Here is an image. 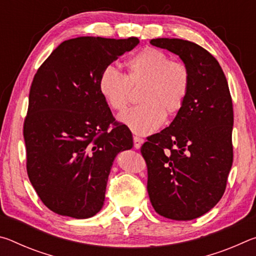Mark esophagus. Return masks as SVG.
<instances>
[{"instance_id":"1","label":"esophagus","mask_w":256,"mask_h":256,"mask_svg":"<svg viewBox=\"0 0 256 256\" xmlns=\"http://www.w3.org/2000/svg\"><path fill=\"white\" fill-rule=\"evenodd\" d=\"M133 144H134V148L136 149H138L141 146V144H144V138H138L136 136H133Z\"/></svg>"}]
</instances>
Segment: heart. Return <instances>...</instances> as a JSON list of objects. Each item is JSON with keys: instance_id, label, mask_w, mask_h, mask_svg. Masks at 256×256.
<instances>
[{"instance_id": "obj_1", "label": "heart", "mask_w": 256, "mask_h": 256, "mask_svg": "<svg viewBox=\"0 0 256 256\" xmlns=\"http://www.w3.org/2000/svg\"><path fill=\"white\" fill-rule=\"evenodd\" d=\"M125 73L108 66L98 78V90L112 110L123 112L130 104L131 88L142 84L141 104L126 110L120 120L134 133L146 136L184 106L190 74L182 60H170L162 50L144 47L124 62Z\"/></svg>"}]
</instances>
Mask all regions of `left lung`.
<instances>
[{
  "mask_svg": "<svg viewBox=\"0 0 256 256\" xmlns=\"http://www.w3.org/2000/svg\"><path fill=\"white\" fill-rule=\"evenodd\" d=\"M178 55L190 74L184 106L170 125L141 146L154 211L192 220L210 211L226 190L232 164L234 110L222 66L196 42L177 38L150 42Z\"/></svg>",
  "mask_w": 256,
  "mask_h": 256,
  "instance_id": "8db88e82",
  "label": "left lung"
}]
</instances>
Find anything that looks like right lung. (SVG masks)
Returning <instances> with one entry per match:
<instances>
[{
  "label": "right lung",
  "mask_w": 256,
  "mask_h": 256,
  "mask_svg": "<svg viewBox=\"0 0 256 256\" xmlns=\"http://www.w3.org/2000/svg\"><path fill=\"white\" fill-rule=\"evenodd\" d=\"M138 44L136 37H78L63 42L34 76L24 122L27 172L55 214L90 218L105 201L120 151L133 146L98 90L100 72Z\"/></svg>",
  "instance_id": "add662e5"
}]
</instances>
